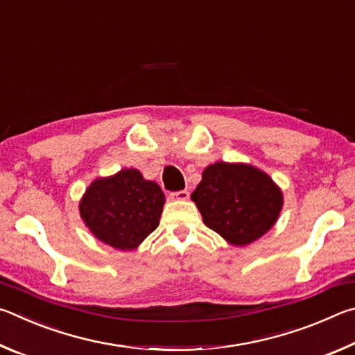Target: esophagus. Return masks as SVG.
Masks as SVG:
<instances>
[{"label":"esophagus","instance_id":"34e87169","mask_svg":"<svg viewBox=\"0 0 355 355\" xmlns=\"http://www.w3.org/2000/svg\"><path fill=\"white\" fill-rule=\"evenodd\" d=\"M171 199L172 200H188L189 199V192L186 189L171 192Z\"/></svg>","mask_w":355,"mask_h":355}]
</instances>
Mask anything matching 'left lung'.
Instances as JSON below:
<instances>
[{
    "instance_id": "left-lung-1",
    "label": "left lung",
    "mask_w": 355,
    "mask_h": 355,
    "mask_svg": "<svg viewBox=\"0 0 355 355\" xmlns=\"http://www.w3.org/2000/svg\"><path fill=\"white\" fill-rule=\"evenodd\" d=\"M191 199L203 224L236 248L266 235L284 207V192L266 172L248 163L225 161L202 172Z\"/></svg>"
}]
</instances>
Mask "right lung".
<instances>
[{
	"label": "right lung",
	"mask_w": 355,
	"mask_h": 355,
	"mask_svg": "<svg viewBox=\"0 0 355 355\" xmlns=\"http://www.w3.org/2000/svg\"><path fill=\"white\" fill-rule=\"evenodd\" d=\"M166 203L158 183L137 169L98 177L80 200V216L89 232L117 250H135L159 225Z\"/></svg>",
	"instance_id": "obj_1"
}]
</instances>
